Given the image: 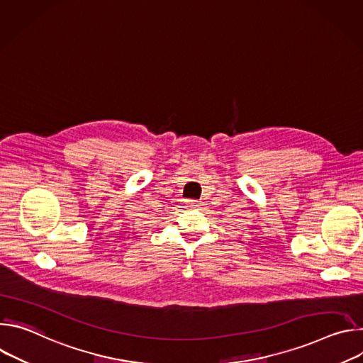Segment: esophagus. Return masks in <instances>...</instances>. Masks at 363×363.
<instances>
[{"label":"esophagus","mask_w":363,"mask_h":363,"mask_svg":"<svg viewBox=\"0 0 363 363\" xmlns=\"http://www.w3.org/2000/svg\"><path fill=\"white\" fill-rule=\"evenodd\" d=\"M188 205L191 206V208H194V206H198V205H199V201H195V199H189V201H188Z\"/></svg>","instance_id":"1"}]
</instances>
